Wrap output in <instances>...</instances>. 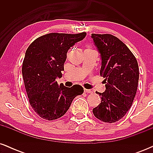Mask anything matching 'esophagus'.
I'll return each mask as SVG.
<instances>
[{"label": "esophagus", "instance_id": "1", "mask_svg": "<svg viewBox=\"0 0 153 153\" xmlns=\"http://www.w3.org/2000/svg\"><path fill=\"white\" fill-rule=\"evenodd\" d=\"M84 92L85 93H87V94H92L93 93V91H91V90H89V89H84Z\"/></svg>", "mask_w": 153, "mask_h": 153}]
</instances>
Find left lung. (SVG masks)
<instances>
[{"label": "left lung", "mask_w": 153, "mask_h": 153, "mask_svg": "<svg viewBox=\"0 0 153 153\" xmlns=\"http://www.w3.org/2000/svg\"><path fill=\"white\" fill-rule=\"evenodd\" d=\"M101 59L100 75L106 91L98 93L101 103L93 109L103 122H118L127 113L137 90L138 63L129 49L111 34H91Z\"/></svg>", "instance_id": "left-lung-1"}]
</instances>
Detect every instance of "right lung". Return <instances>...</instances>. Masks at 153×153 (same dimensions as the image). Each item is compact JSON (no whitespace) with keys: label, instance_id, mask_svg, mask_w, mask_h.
<instances>
[{"label":"right lung","instance_id":"add662e5","mask_svg":"<svg viewBox=\"0 0 153 153\" xmlns=\"http://www.w3.org/2000/svg\"><path fill=\"white\" fill-rule=\"evenodd\" d=\"M86 36L50 33L35 39L26 51L22 75L31 107L41 118L54 120L69 109L73 100L83 93V88L57 84L62 78L67 52Z\"/></svg>","mask_w":153,"mask_h":153}]
</instances>
